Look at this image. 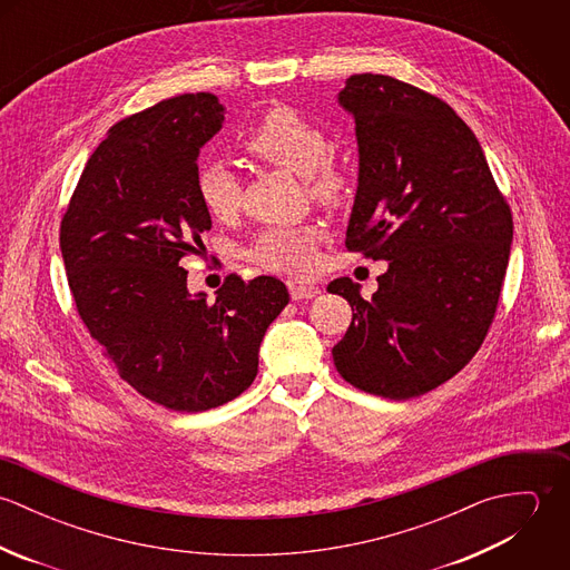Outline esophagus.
Segmentation results:
<instances>
[{
    "mask_svg": "<svg viewBox=\"0 0 570 570\" xmlns=\"http://www.w3.org/2000/svg\"><path fill=\"white\" fill-rule=\"evenodd\" d=\"M289 287V294H292V301H307V298H314L321 294V289L314 285V283H303V281H289L287 283Z\"/></svg>",
    "mask_w": 570,
    "mask_h": 570,
    "instance_id": "1",
    "label": "esophagus"
}]
</instances>
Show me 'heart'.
<instances>
[{
  "mask_svg": "<svg viewBox=\"0 0 570 570\" xmlns=\"http://www.w3.org/2000/svg\"><path fill=\"white\" fill-rule=\"evenodd\" d=\"M244 149L254 160L301 175L307 190L318 199H337L344 190V175L326 158L331 147L325 131L292 107L267 109L245 134ZM195 190L213 219L228 222L239 213L242 181L230 164H202L195 175ZM325 239L321 224L274 226L258 233L245 254L263 269L305 276L318 267V245Z\"/></svg>",
  "mask_w": 570,
  "mask_h": 570,
  "instance_id": "obj_1",
  "label": "heart"
}]
</instances>
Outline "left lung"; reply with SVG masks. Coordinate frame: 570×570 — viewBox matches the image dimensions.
I'll return each mask as SVG.
<instances>
[{
    "label": "left lung",
    "instance_id": "obj_1",
    "mask_svg": "<svg viewBox=\"0 0 570 570\" xmlns=\"http://www.w3.org/2000/svg\"><path fill=\"white\" fill-rule=\"evenodd\" d=\"M360 149L346 247L389 261L371 301L342 276L328 292L355 312L333 346L355 389L412 400L454 377L493 321L513 219L474 131L441 98L384 75L337 94Z\"/></svg>",
    "mask_w": 570,
    "mask_h": 570
}]
</instances>
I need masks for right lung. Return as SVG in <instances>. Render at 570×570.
Segmentation results:
<instances>
[{
  "instance_id": "right-lung-1",
  "label": "right lung",
  "mask_w": 570,
  "mask_h": 570,
  "mask_svg": "<svg viewBox=\"0 0 570 570\" xmlns=\"http://www.w3.org/2000/svg\"><path fill=\"white\" fill-rule=\"evenodd\" d=\"M217 96L181 94L116 122L82 168L61 219L77 312L120 377L177 412L239 397L267 326L289 303L274 276H226L215 303L186 289L181 258L210 215L195 190L202 147L222 129Z\"/></svg>"
}]
</instances>
